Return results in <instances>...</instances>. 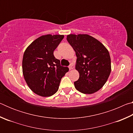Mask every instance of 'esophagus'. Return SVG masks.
Listing matches in <instances>:
<instances>
[{"label": "esophagus", "instance_id": "obj_1", "mask_svg": "<svg viewBox=\"0 0 133 133\" xmlns=\"http://www.w3.org/2000/svg\"><path fill=\"white\" fill-rule=\"evenodd\" d=\"M69 70H72V69H73V68H74L73 65L72 64H71L70 65V66H69Z\"/></svg>", "mask_w": 133, "mask_h": 133}]
</instances>
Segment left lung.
Wrapping results in <instances>:
<instances>
[{"label": "left lung", "instance_id": "obj_1", "mask_svg": "<svg viewBox=\"0 0 133 133\" xmlns=\"http://www.w3.org/2000/svg\"><path fill=\"white\" fill-rule=\"evenodd\" d=\"M77 56L76 69L79 78L75 88L84 94H93L102 89L111 73L109 51L102 43L86 34L67 36Z\"/></svg>", "mask_w": 133, "mask_h": 133}]
</instances>
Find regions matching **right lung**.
Listing matches in <instances>:
<instances>
[{
	"label": "right lung",
	"instance_id": "add662e5",
	"mask_svg": "<svg viewBox=\"0 0 133 133\" xmlns=\"http://www.w3.org/2000/svg\"><path fill=\"white\" fill-rule=\"evenodd\" d=\"M63 35H43L34 40L24 51L22 70L27 84L35 94L49 97L58 89L62 78L69 68L60 66L53 52Z\"/></svg>",
	"mask_w": 133,
	"mask_h": 133
}]
</instances>
